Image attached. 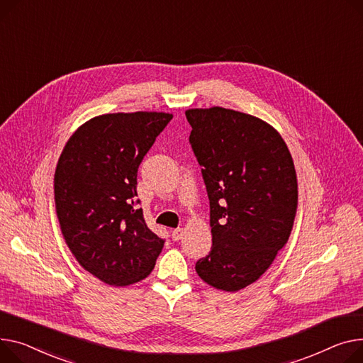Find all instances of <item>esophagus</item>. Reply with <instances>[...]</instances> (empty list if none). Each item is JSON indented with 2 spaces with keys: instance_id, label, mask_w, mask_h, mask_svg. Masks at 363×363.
Returning a JSON list of instances; mask_svg holds the SVG:
<instances>
[{
  "instance_id": "esophagus-1",
  "label": "esophagus",
  "mask_w": 363,
  "mask_h": 363,
  "mask_svg": "<svg viewBox=\"0 0 363 363\" xmlns=\"http://www.w3.org/2000/svg\"><path fill=\"white\" fill-rule=\"evenodd\" d=\"M182 235H184V229H181V228L172 230V239L174 240H179L182 238Z\"/></svg>"
}]
</instances>
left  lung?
<instances>
[{"label":"left lung","instance_id":"left-lung-1","mask_svg":"<svg viewBox=\"0 0 363 363\" xmlns=\"http://www.w3.org/2000/svg\"><path fill=\"white\" fill-rule=\"evenodd\" d=\"M185 115L213 240L196 272L216 289L238 292L265 273L291 236L298 208L294 160L281 135L259 118L220 106Z\"/></svg>","mask_w":363,"mask_h":363}]
</instances>
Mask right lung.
I'll return each instance as SVG.
<instances>
[{
  "label": "right lung",
  "mask_w": 363,
  "mask_h": 363,
  "mask_svg": "<svg viewBox=\"0 0 363 363\" xmlns=\"http://www.w3.org/2000/svg\"><path fill=\"white\" fill-rule=\"evenodd\" d=\"M172 119L164 112L105 113L69 137L55 177V208L65 242L82 267L111 286L146 279L164 240L137 200L138 166Z\"/></svg>",
  "instance_id": "obj_1"
}]
</instances>
